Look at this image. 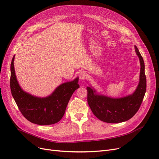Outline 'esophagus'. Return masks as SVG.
Masks as SVG:
<instances>
[{
	"instance_id": "esophagus-1",
	"label": "esophagus",
	"mask_w": 159,
	"mask_h": 159,
	"mask_svg": "<svg viewBox=\"0 0 159 159\" xmlns=\"http://www.w3.org/2000/svg\"><path fill=\"white\" fill-rule=\"evenodd\" d=\"M86 78H87V74H86L85 72H84V71L80 72V74H79V78H80V80H84Z\"/></svg>"
}]
</instances>
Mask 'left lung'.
<instances>
[{
    "instance_id": "8db88e82",
    "label": "left lung",
    "mask_w": 159,
    "mask_h": 159,
    "mask_svg": "<svg viewBox=\"0 0 159 159\" xmlns=\"http://www.w3.org/2000/svg\"><path fill=\"white\" fill-rule=\"evenodd\" d=\"M141 64L139 83L132 95L121 98H111L97 94L91 87H88V103L93 113L101 121L109 123H118L132 118L138 111L145 96L147 79L145 63L137 46H134Z\"/></svg>"
}]
</instances>
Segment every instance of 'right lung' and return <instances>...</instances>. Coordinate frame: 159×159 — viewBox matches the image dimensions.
Returning a JSON list of instances; mask_svg holds the SVG:
<instances>
[{
  "instance_id": "add662e5",
  "label": "right lung",
  "mask_w": 159,
  "mask_h": 159,
  "mask_svg": "<svg viewBox=\"0 0 159 159\" xmlns=\"http://www.w3.org/2000/svg\"><path fill=\"white\" fill-rule=\"evenodd\" d=\"M14 60V56L11 65V89L23 116L31 123L40 125H48L60 121L72 94L80 88L79 78L61 84L46 98H38L21 89L15 75Z\"/></svg>"
}]
</instances>
